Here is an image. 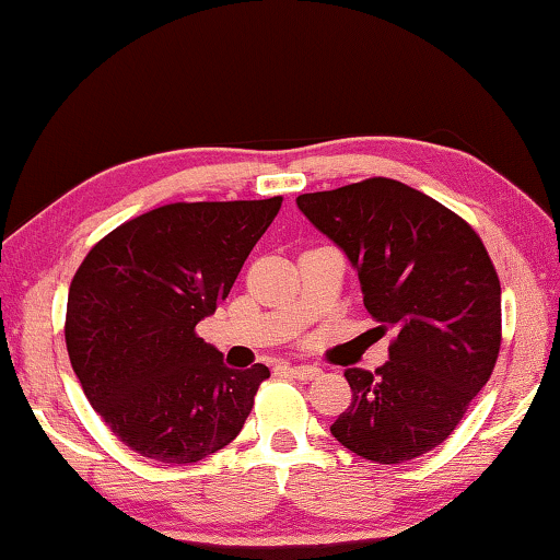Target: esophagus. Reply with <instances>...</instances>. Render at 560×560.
<instances>
[{"instance_id": "34e87169", "label": "esophagus", "mask_w": 560, "mask_h": 560, "mask_svg": "<svg viewBox=\"0 0 560 560\" xmlns=\"http://www.w3.org/2000/svg\"><path fill=\"white\" fill-rule=\"evenodd\" d=\"M289 373L299 377V381H317V377L322 375V370L314 365H294V368H289Z\"/></svg>"}]
</instances>
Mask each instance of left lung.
<instances>
[{"label": "left lung", "mask_w": 560, "mask_h": 560, "mask_svg": "<svg viewBox=\"0 0 560 560\" xmlns=\"http://www.w3.org/2000/svg\"><path fill=\"white\" fill-rule=\"evenodd\" d=\"M296 205L358 269L377 335H393L375 373L345 370L352 404L329 431L362 459L411 462L452 436L498 362L492 258L467 220L398 179L306 192Z\"/></svg>", "instance_id": "8db88e82"}]
</instances>
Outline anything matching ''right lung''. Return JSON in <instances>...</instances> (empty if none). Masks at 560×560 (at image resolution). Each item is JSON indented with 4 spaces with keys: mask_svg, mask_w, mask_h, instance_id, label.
Listing matches in <instances>:
<instances>
[{
    "mask_svg": "<svg viewBox=\"0 0 560 560\" xmlns=\"http://www.w3.org/2000/svg\"><path fill=\"white\" fill-rule=\"evenodd\" d=\"M281 200L162 205L114 228L78 266L70 365L131 452L195 464L241 434L269 368H225L195 327L231 294Z\"/></svg>",
    "mask_w": 560,
    "mask_h": 560,
    "instance_id": "obj_1",
    "label": "right lung"
}]
</instances>
